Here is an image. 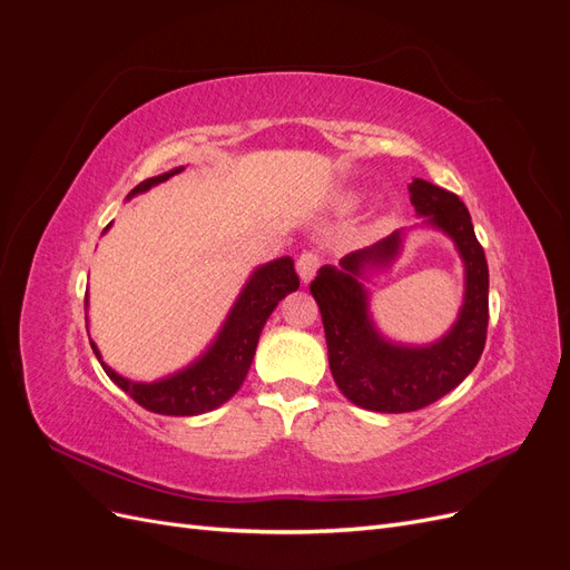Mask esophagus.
Returning a JSON list of instances; mask_svg holds the SVG:
<instances>
[{"label": "esophagus", "instance_id": "34e87169", "mask_svg": "<svg viewBox=\"0 0 570 570\" xmlns=\"http://www.w3.org/2000/svg\"><path fill=\"white\" fill-rule=\"evenodd\" d=\"M318 268H321V256H318L316 252H304V254H299V258H297V273H299L302 283L312 281Z\"/></svg>", "mask_w": 570, "mask_h": 570}]
</instances>
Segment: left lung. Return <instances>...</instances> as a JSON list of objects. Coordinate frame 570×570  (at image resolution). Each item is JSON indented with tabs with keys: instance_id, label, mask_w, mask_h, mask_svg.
Here are the masks:
<instances>
[{
	"instance_id": "left-lung-1",
	"label": "left lung",
	"mask_w": 570,
	"mask_h": 570,
	"mask_svg": "<svg viewBox=\"0 0 570 570\" xmlns=\"http://www.w3.org/2000/svg\"><path fill=\"white\" fill-rule=\"evenodd\" d=\"M409 195L425 226L454 239L463 262V304L450 333L423 347L396 344L377 333L368 314V292L361 278L394 262L402 230L347 254L340 266H323L308 287L321 308L335 385L356 406L381 413L416 411L452 392L475 368L488 337L490 273L469 209L450 189L421 178H413Z\"/></svg>"
}]
</instances>
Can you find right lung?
<instances>
[{"label": "right lung", "instance_id": "obj_1", "mask_svg": "<svg viewBox=\"0 0 570 570\" xmlns=\"http://www.w3.org/2000/svg\"><path fill=\"white\" fill-rule=\"evenodd\" d=\"M180 170L183 166L168 170V174L142 180L128 195V199L147 193L149 187L168 180L170 176L180 174ZM107 230L109 226L105 228V233ZM297 287L299 278L295 273V262L289 256H281L275 262L258 266L249 275L243 292H239L237 302L233 304L216 340L209 344V350L187 368L161 377V381L132 383L101 361L97 344L90 340L92 352L111 381L147 411L161 413V416H197V413L214 411L216 406L226 404L239 390V385L245 383L258 344V335H262L268 316L278 306V302ZM85 304H88V297H85Z\"/></svg>", "mask_w": 570, "mask_h": 570}]
</instances>
